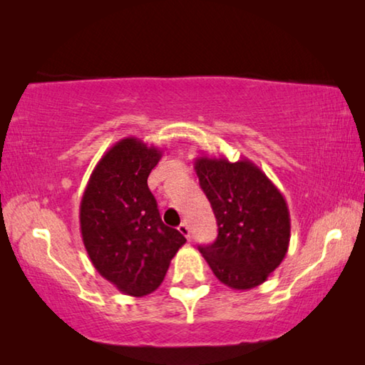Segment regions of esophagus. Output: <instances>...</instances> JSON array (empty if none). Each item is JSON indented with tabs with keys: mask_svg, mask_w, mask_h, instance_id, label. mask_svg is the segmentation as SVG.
<instances>
[{
	"mask_svg": "<svg viewBox=\"0 0 365 365\" xmlns=\"http://www.w3.org/2000/svg\"><path fill=\"white\" fill-rule=\"evenodd\" d=\"M178 232H180L187 240L191 238V230H190V225L188 224H180V225H178Z\"/></svg>",
	"mask_w": 365,
	"mask_h": 365,
	"instance_id": "1",
	"label": "esophagus"
}]
</instances>
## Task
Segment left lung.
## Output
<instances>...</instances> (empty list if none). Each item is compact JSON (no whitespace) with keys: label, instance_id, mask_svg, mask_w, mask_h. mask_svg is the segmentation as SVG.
Masks as SVG:
<instances>
[{"label":"left lung","instance_id":"8db88e82","mask_svg":"<svg viewBox=\"0 0 365 365\" xmlns=\"http://www.w3.org/2000/svg\"><path fill=\"white\" fill-rule=\"evenodd\" d=\"M195 170L219 227L215 242L200 252L224 285L259 287L287 256L292 224L285 197L250 159L201 156Z\"/></svg>","mask_w":365,"mask_h":365}]
</instances>
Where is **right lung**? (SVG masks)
Wrapping results in <instances>:
<instances>
[{"instance_id":"obj_1","label":"right lung","mask_w":365,"mask_h":365,"mask_svg":"<svg viewBox=\"0 0 365 365\" xmlns=\"http://www.w3.org/2000/svg\"><path fill=\"white\" fill-rule=\"evenodd\" d=\"M163 151L128 137L104 153L80 201V232L95 269L123 294L163 283L183 235L160 219L148 177Z\"/></svg>"}]
</instances>
